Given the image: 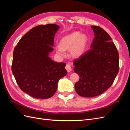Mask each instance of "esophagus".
I'll use <instances>...</instances> for the list:
<instances>
[{
    "instance_id": "esophagus-1",
    "label": "esophagus",
    "mask_w": 130,
    "mask_h": 130,
    "mask_svg": "<svg viewBox=\"0 0 130 130\" xmlns=\"http://www.w3.org/2000/svg\"><path fill=\"white\" fill-rule=\"evenodd\" d=\"M65 68L66 69V70H67V72L69 73V72H70L72 71V68L71 67H70V66L69 64H67L66 66V67Z\"/></svg>"
}]
</instances>
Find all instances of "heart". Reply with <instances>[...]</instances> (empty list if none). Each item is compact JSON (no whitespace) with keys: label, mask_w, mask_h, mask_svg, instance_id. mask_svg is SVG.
I'll use <instances>...</instances> for the list:
<instances>
[{"label":"heart","mask_w":130,"mask_h":130,"mask_svg":"<svg viewBox=\"0 0 130 130\" xmlns=\"http://www.w3.org/2000/svg\"><path fill=\"white\" fill-rule=\"evenodd\" d=\"M88 41L87 35L75 31L61 38L60 46L56 48V52L60 55L64 56V50L70 49V55L73 58H78L85 53Z\"/></svg>","instance_id":"obj_1"}]
</instances>
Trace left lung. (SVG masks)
<instances>
[{
    "label": "left lung",
    "mask_w": 130,
    "mask_h": 130,
    "mask_svg": "<svg viewBox=\"0 0 130 130\" xmlns=\"http://www.w3.org/2000/svg\"><path fill=\"white\" fill-rule=\"evenodd\" d=\"M94 33L90 49L74 60V71L80 76L75 85L84 97L99 95L113 84L119 72V53L112 38L101 27L92 25Z\"/></svg>",
    "instance_id": "left-lung-1"
}]
</instances>
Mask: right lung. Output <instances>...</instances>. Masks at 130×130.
Masks as SVG:
<instances>
[{
  "label": "right lung",
  "instance_id": "obj_1",
  "mask_svg": "<svg viewBox=\"0 0 130 130\" xmlns=\"http://www.w3.org/2000/svg\"><path fill=\"white\" fill-rule=\"evenodd\" d=\"M59 28L54 24L35 26L21 38L13 51L12 72L17 83L36 99L53 96L58 80L67 74L66 63L55 62L49 57Z\"/></svg>",
  "mask_w": 130,
  "mask_h": 130
}]
</instances>
